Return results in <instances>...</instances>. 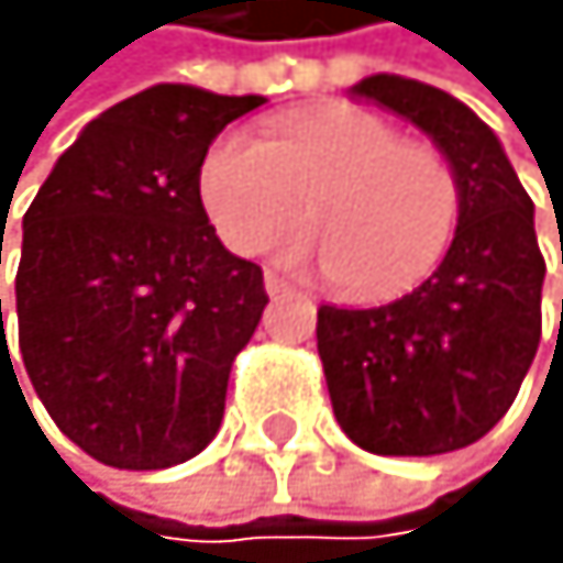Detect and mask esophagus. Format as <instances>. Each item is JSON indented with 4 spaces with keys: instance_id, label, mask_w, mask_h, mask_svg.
Listing matches in <instances>:
<instances>
[{
    "instance_id": "34e87169",
    "label": "esophagus",
    "mask_w": 563,
    "mask_h": 563,
    "mask_svg": "<svg viewBox=\"0 0 563 563\" xmlns=\"http://www.w3.org/2000/svg\"><path fill=\"white\" fill-rule=\"evenodd\" d=\"M265 290H268V295H273V298H279V295H287V279L284 276H276V273H265Z\"/></svg>"
}]
</instances>
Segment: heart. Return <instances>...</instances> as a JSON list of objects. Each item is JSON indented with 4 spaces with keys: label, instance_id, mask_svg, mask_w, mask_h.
Listing matches in <instances>:
<instances>
[{
    "label": "heart",
    "instance_id": "obj_1",
    "mask_svg": "<svg viewBox=\"0 0 563 563\" xmlns=\"http://www.w3.org/2000/svg\"><path fill=\"white\" fill-rule=\"evenodd\" d=\"M198 198L235 254H257L309 213L317 232L284 246L287 262L320 257L350 298H390L446 254L461 184L446 154L401 140L376 113L328 106L287 117L268 143L217 135L198 165Z\"/></svg>",
    "mask_w": 563,
    "mask_h": 563
}]
</instances>
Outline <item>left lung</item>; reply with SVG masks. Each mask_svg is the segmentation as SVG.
<instances>
[{
	"instance_id": "8db88e82",
	"label": "left lung",
	"mask_w": 563,
	"mask_h": 563,
	"mask_svg": "<svg viewBox=\"0 0 563 563\" xmlns=\"http://www.w3.org/2000/svg\"><path fill=\"white\" fill-rule=\"evenodd\" d=\"M350 99L417 124L457 173L461 209L442 265L409 295L372 309L320 306L331 409L361 450L383 457L464 450L509 412L542 339L534 202L490 124L453 95L376 73Z\"/></svg>"
}]
</instances>
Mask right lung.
I'll use <instances>...</instances> for the list:
<instances>
[{
  "instance_id": "add662e5",
  "label": "right lung",
  "mask_w": 563,
  "mask_h": 563,
  "mask_svg": "<svg viewBox=\"0 0 563 563\" xmlns=\"http://www.w3.org/2000/svg\"><path fill=\"white\" fill-rule=\"evenodd\" d=\"M262 102L154 84L84 124L21 221L24 372L62 435L110 468H173L221 431L268 295L262 268L217 239L198 165Z\"/></svg>"
}]
</instances>
